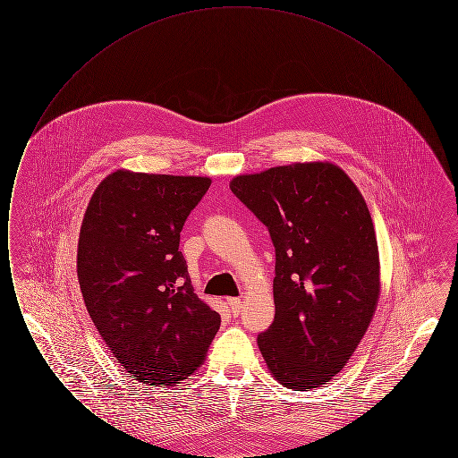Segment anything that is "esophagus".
I'll return each mask as SVG.
<instances>
[{"instance_id": "obj_1", "label": "esophagus", "mask_w": 458, "mask_h": 458, "mask_svg": "<svg viewBox=\"0 0 458 458\" xmlns=\"http://www.w3.org/2000/svg\"><path fill=\"white\" fill-rule=\"evenodd\" d=\"M228 305L233 312V316H239L240 310H242V301L240 299H228Z\"/></svg>"}]
</instances>
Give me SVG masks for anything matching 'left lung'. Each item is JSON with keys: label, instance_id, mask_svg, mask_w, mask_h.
I'll list each match as a JSON object with an SVG mask.
<instances>
[{"label": "left lung", "instance_id": "8db88e82", "mask_svg": "<svg viewBox=\"0 0 458 458\" xmlns=\"http://www.w3.org/2000/svg\"><path fill=\"white\" fill-rule=\"evenodd\" d=\"M230 189L267 226L276 250L275 321L258 336L266 366L297 392L327 385L364 338L379 301L368 204L329 161L239 174Z\"/></svg>", "mask_w": 458, "mask_h": 458}]
</instances>
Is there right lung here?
Returning <instances> with one entry per match:
<instances>
[{
	"instance_id": "add662e5",
	"label": "right lung",
	"mask_w": 458,
	"mask_h": 458,
	"mask_svg": "<svg viewBox=\"0 0 458 458\" xmlns=\"http://www.w3.org/2000/svg\"><path fill=\"white\" fill-rule=\"evenodd\" d=\"M211 178L116 170L82 219L77 276L89 316L142 385L174 386L204 362L218 312L194 293L180 232Z\"/></svg>"
}]
</instances>
